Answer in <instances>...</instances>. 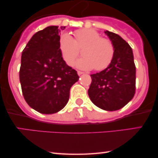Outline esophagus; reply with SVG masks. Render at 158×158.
<instances>
[{
    "instance_id": "esophagus-1",
    "label": "esophagus",
    "mask_w": 158,
    "mask_h": 158,
    "mask_svg": "<svg viewBox=\"0 0 158 158\" xmlns=\"http://www.w3.org/2000/svg\"><path fill=\"white\" fill-rule=\"evenodd\" d=\"M77 73H78V75L80 76V75H81V74H83L84 73H83V72H81V71H77Z\"/></svg>"
}]
</instances>
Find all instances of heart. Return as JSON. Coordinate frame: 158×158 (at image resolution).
I'll list each match as a JSON object with an SVG mask.
<instances>
[{
	"label": "heart",
	"instance_id": "1",
	"mask_svg": "<svg viewBox=\"0 0 158 158\" xmlns=\"http://www.w3.org/2000/svg\"><path fill=\"white\" fill-rule=\"evenodd\" d=\"M74 37L73 39L68 33H64L59 39V50L67 64L72 66L79 56V50L84 48V57L76 62L77 68L100 71L109 66L115 52L109 39L102 38L99 32L90 29L77 30Z\"/></svg>",
	"mask_w": 158,
	"mask_h": 158
}]
</instances>
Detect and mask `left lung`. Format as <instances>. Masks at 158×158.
I'll return each mask as SVG.
<instances>
[{"label": "left lung", "instance_id": "obj_1", "mask_svg": "<svg viewBox=\"0 0 158 158\" xmlns=\"http://www.w3.org/2000/svg\"><path fill=\"white\" fill-rule=\"evenodd\" d=\"M114 47V56L109 66L91 74L88 89L90 100L106 110H117L131 100L135 94L136 67L130 45L117 34L105 31Z\"/></svg>", "mask_w": 158, "mask_h": 158}]
</instances>
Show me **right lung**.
I'll return each instance as SVG.
<instances>
[{"mask_svg":"<svg viewBox=\"0 0 158 158\" xmlns=\"http://www.w3.org/2000/svg\"><path fill=\"white\" fill-rule=\"evenodd\" d=\"M65 27L50 26L34 34L23 49L19 79L27 104L50 114L66 106L70 90L79 80L77 70L65 63L59 48Z\"/></svg>","mask_w":158,"mask_h":158,"instance_id":"obj_1","label":"right lung"}]
</instances>
